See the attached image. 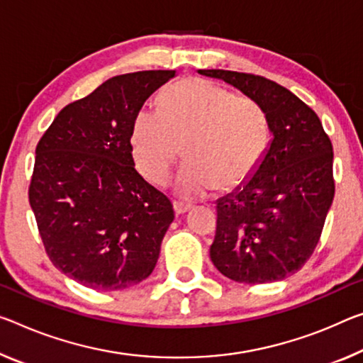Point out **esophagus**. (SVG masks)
I'll list each match as a JSON object with an SVG mask.
<instances>
[{
	"label": "esophagus",
	"mask_w": 363,
	"mask_h": 363,
	"mask_svg": "<svg viewBox=\"0 0 363 363\" xmlns=\"http://www.w3.org/2000/svg\"><path fill=\"white\" fill-rule=\"evenodd\" d=\"M172 208H174L176 215H184V213H187L189 210H191V205L184 203V202H172Z\"/></svg>",
	"instance_id": "esophagus-1"
}]
</instances>
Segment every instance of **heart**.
<instances>
[{
    "label": "heart",
    "instance_id": "obj_1",
    "mask_svg": "<svg viewBox=\"0 0 363 363\" xmlns=\"http://www.w3.org/2000/svg\"><path fill=\"white\" fill-rule=\"evenodd\" d=\"M158 106L160 111L140 109L130 130L134 163L150 182H168L182 145L187 161L176 191L189 200L216 187L231 191L260 166L269 128L254 96L206 79H186L161 91Z\"/></svg>",
    "mask_w": 363,
    "mask_h": 363
}]
</instances>
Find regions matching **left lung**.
Returning <instances> with one entry per match:
<instances>
[{
    "mask_svg": "<svg viewBox=\"0 0 363 363\" xmlns=\"http://www.w3.org/2000/svg\"><path fill=\"white\" fill-rule=\"evenodd\" d=\"M199 72L254 96L273 134L255 174L218 200L211 262L238 283L284 279L312 257L335 199L330 137L313 109L273 80L223 69Z\"/></svg>",
    "mask_w": 363,
    "mask_h": 363,
    "instance_id": "1",
    "label": "left lung"
}]
</instances>
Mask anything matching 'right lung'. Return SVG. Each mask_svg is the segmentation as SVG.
<instances>
[{"label": "right lung", "instance_id": "right-lung-1", "mask_svg": "<svg viewBox=\"0 0 363 363\" xmlns=\"http://www.w3.org/2000/svg\"><path fill=\"white\" fill-rule=\"evenodd\" d=\"M176 71L108 79L57 113L35 148L28 202L51 263L95 291L140 283L174 220L169 199L134 168L135 114Z\"/></svg>", "mask_w": 363, "mask_h": 363}]
</instances>
